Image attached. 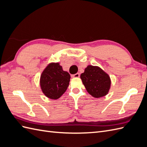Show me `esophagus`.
I'll use <instances>...</instances> for the list:
<instances>
[{
    "mask_svg": "<svg viewBox=\"0 0 147 147\" xmlns=\"http://www.w3.org/2000/svg\"><path fill=\"white\" fill-rule=\"evenodd\" d=\"M72 77L73 78H78L80 77V74L79 73H77V74H75L74 75H72Z\"/></svg>",
    "mask_w": 147,
    "mask_h": 147,
    "instance_id": "obj_1",
    "label": "esophagus"
}]
</instances>
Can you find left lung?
<instances>
[{
    "label": "left lung",
    "mask_w": 147,
    "mask_h": 147,
    "mask_svg": "<svg viewBox=\"0 0 147 147\" xmlns=\"http://www.w3.org/2000/svg\"><path fill=\"white\" fill-rule=\"evenodd\" d=\"M80 78L86 91L92 97L100 98L108 94L111 80L109 75L99 67L88 65Z\"/></svg>",
    "instance_id": "obj_1"
}]
</instances>
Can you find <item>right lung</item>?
I'll list each match as a JSON object with an SVG mask.
<instances>
[{
    "label": "right lung",
    "mask_w": 147,
    "mask_h": 147,
    "mask_svg": "<svg viewBox=\"0 0 147 147\" xmlns=\"http://www.w3.org/2000/svg\"><path fill=\"white\" fill-rule=\"evenodd\" d=\"M70 79V74L63 70L59 63H51L42 72L40 85L45 96L55 100L65 92L69 85Z\"/></svg>",
    "instance_id": "add662e5"
}]
</instances>
